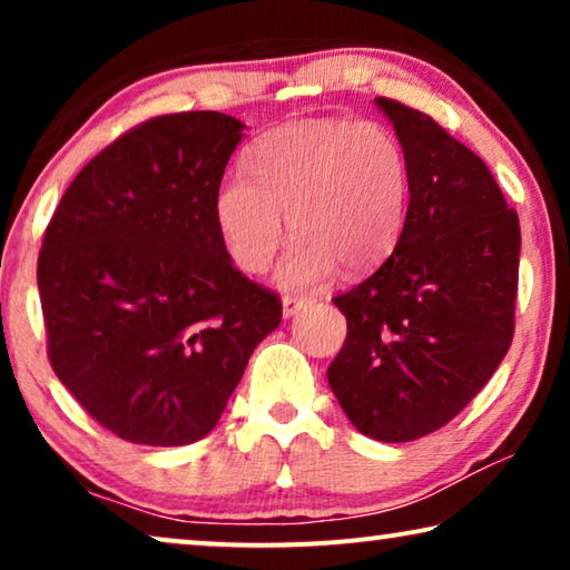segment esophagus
<instances>
[{"label":"esophagus","instance_id":"34e87169","mask_svg":"<svg viewBox=\"0 0 570 570\" xmlns=\"http://www.w3.org/2000/svg\"><path fill=\"white\" fill-rule=\"evenodd\" d=\"M308 303H311V298H301V295H285V298H283V316L285 318L295 316L301 308H306Z\"/></svg>","mask_w":570,"mask_h":570}]
</instances>
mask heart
<instances>
[{"instance_id":"heart-1","label":"heart","mask_w":570,"mask_h":570,"mask_svg":"<svg viewBox=\"0 0 570 570\" xmlns=\"http://www.w3.org/2000/svg\"><path fill=\"white\" fill-rule=\"evenodd\" d=\"M410 160L381 124L301 121L252 147L246 176L217 186L215 223L230 259L259 275L275 259L291 220L293 246L277 285L306 291L342 269H376L400 244L410 209Z\"/></svg>"}]
</instances>
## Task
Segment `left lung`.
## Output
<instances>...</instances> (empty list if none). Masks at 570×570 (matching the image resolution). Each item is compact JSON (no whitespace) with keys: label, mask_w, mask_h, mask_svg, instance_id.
<instances>
[{"label":"left lung","mask_w":570,"mask_h":570,"mask_svg":"<svg viewBox=\"0 0 570 570\" xmlns=\"http://www.w3.org/2000/svg\"><path fill=\"white\" fill-rule=\"evenodd\" d=\"M376 106L410 160L407 223L392 256L334 298L347 337L326 379L357 431L404 443L454 420L509 353L521 230L470 147L400 100Z\"/></svg>","instance_id":"obj_1"}]
</instances>
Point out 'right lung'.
I'll list each match as a JSON object with an SVG mask.
<instances>
[{
    "mask_svg": "<svg viewBox=\"0 0 570 570\" xmlns=\"http://www.w3.org/2000/svg\"><path fill=\"white\" fill-rule=\"evenodd\" d=\"M240 129L217 111L139 124L75 176L43 233L51 368L124 441L205 439L283 318L279 295L233 267L215 223Z\"/></svg>",
    "mask_w": 570,
    "mask_h": 570,
    "instance_id": "1",
    "label": "right lung"
}]
</instances>
